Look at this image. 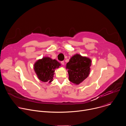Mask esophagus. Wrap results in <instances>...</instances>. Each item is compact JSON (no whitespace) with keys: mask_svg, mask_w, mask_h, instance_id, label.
Listing matches in <instances>:
<instances>
[{"mask_svg":"<svg viewBox=\"0 0 126 126\" xmlns=\"http://www.w3.org/2000/svg\"><path fill=\"white\" fill-rule=\"evenodd\" d=\"M61 64H62V65H64V62L63 61H61Z\"/></svg>","mask_w":126,"mask_h":126,"instance_id":"obj_1","label":"esophagus"}]
</instances>
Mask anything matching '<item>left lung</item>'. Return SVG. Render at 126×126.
Listing matches in <instances>:
<instances>
[{
  "label": "left lung",
  "mask_w": 126,
  "mask_h": 126,
  "mask_svg": "<svg viewBox=\"0 0 126 126\" xmlns=\"http://www.w3.org/2000/svg\"><path fill=\"white\" fill-rule=\"evenodd\" d=\"M91 65V60L79 54L72 57L67 63L69 81L78 85L89 76Z\"/></svg>",
  "instance_id": "obj_1"
}]
</instances>
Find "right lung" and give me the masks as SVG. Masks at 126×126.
Returning a JSON list of instances; mask_svg holds the SVG:
<instances>
[{
    "label": "right lung",
    "mask_w": 126,
    "mask_h": 126,
    "mask_svg": "<svg viewBox=\"0 0 126 126\" xmlns=\"http://www.w3.org/2000/svg\"><path fill=\"white\" fill-rule=\"evenodd\" d=\"M60 64L56 60L49 57H44L38 60L34 65V69L38 78L44 82L52 81L55 69L58 68Z\"/></svg>",
    "instance_id": "add662e5"
}]
</instances>
